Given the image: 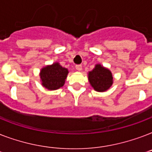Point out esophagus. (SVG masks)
Masks as SVG:
<instances>
[{
  "mask_svg": "<svg viewBox=\"0 0 152 152\" xmlns=\"http://www.w3.org/2000/svg\"><path fill=\"white\" fill-rule=\"evenodd\" d=\"M76 70H78V71H81V70H82V65H81V64H76Z\"/></svg>",
  "mask_w": 152,
  "mask_h": 152,
  "instance_id": "obj_1",
  "label": "esophagus"
}]
</instances>
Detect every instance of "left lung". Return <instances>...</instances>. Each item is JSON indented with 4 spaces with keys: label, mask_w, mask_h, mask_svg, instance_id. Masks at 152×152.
<instances>
[{
    "label": "left lung",
    "mask_w": 152,
    "mask_h": 152,
    "mask_svg": "<svg viewBox=\"0 0 152 152\" xmlns=\"http://www.w3.org/2000/svg\"><path fill=\"white\" fill-rule=\"evenodd\" d=\"M88 80L94 90L103 92L113 84V76L108 69L98 64L92 71L88 72Z\"/></svg>",
    "instance_id": "left-lung-1"
}]
</instances>
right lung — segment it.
Returning a JSON list of instances; mask_svg holds the SVG:
<instances>
[{
    "label": "right lung",
    "instance_id": "add662e5",
    "mask_svg": "<svg viewBox=\"0 0 152 152\" xmlns=\"http://www.w3.org/2000/svg\"><path fill=\"white\" fill-rule=\"evenodd\" d=\"M68 73V69L60 65L57 62L47 65L42 68L40 72L42 85L50 91L59 89L64 86Z\"/></svg>",
    "mask_w": 152,
    "mask_h": 152
}]
</instances>
